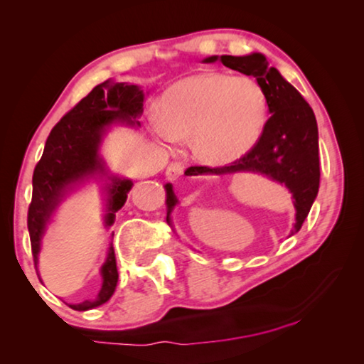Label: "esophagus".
<instances>
[{"label": "esophagus", "mask_w": 364, "mask_h": 364, "mask_svg": "<svg viewBox=\"0 0 364 364\" xmlns=\"http://www.w3.org/2000/svg\"><path fill=\"white\" fill-rule=\"evenodd\" d=\"M183 171H184L183 164L171 162L167 167V173H165V175H167L168 180H178V178L183 175Z\"/></svg>", "instance_id": "esophagus-1"}]
</instances>
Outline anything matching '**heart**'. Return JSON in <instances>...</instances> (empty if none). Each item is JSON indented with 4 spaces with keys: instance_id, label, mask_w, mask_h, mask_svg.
Here are the masks:
<instances>
[{
    "instance_id": "1",
    "label": "heart",
    "mask_w": 364,
    "mask_h": 364,
    "mask_svg": "<svg viewBox=\"0 0 364 364\" xmlns=\"http://www.w3.org/2000/svg\"><path fill=\"white\" fill-rule=\"evenodd\" d=\"M162 115L152 112L154 133L173 144L191 134L197 157L228 164L255 146L267 125L268 100L250 75L207 72L181 80L162 96Z\"/></svg>"
}]
</instances>
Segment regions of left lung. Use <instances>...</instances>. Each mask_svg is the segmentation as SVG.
I'll list each match as a JSON object with an SVG mask.
<instances>
[{
    "instance_id": "left-lung-1",
    "label": "left lung",
    "mask_w": 364,
    "mask_h": 364,
    "mask_svg": "<svg viewBox=\"0 0 364 364\" xmlns=\"http://www.w3.org/2000/svg\"><path fill=\"white\" fill-rule=\"evenodd\" d=\"M221 64L237 70L244 75H252L263 86L268 100L269 119L263 128L262 136L255 146L225 167H189L184 175H228L239 171H254L267 175L291 191L295 207V225L291 231L297 232L310 208L315 202L319 189V146L316 117L301 95L282 78L278 69L271 67L267 58L260 53L249 56H210L204 63ZM167 189V223L170 213L178 204L171 189Z\"/></svg>"
}]
</instances>
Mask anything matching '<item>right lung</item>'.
Wrapping results in <instances>:
<instances>
[{
  "label": "right lung",
  "instance_id": "add662e5",
  "mask_svg": "<svg viewBox=\"0 0 364 364\" xmlns=\"http://www.w3.org/2000/svg\"><path fill=\"white\" fill-rule=\"evenodd\" d=\"M144 93L136 85L117 83L107 80L95 86L91 93L83 97L75 107L70 109L46 139L45 151L33 171V193L28 205L27 226L35 268L38 263L41 237L48 221L56 210L59 202L77 183L95 175H106L104 162L100 159V144L102 134L112 123L139 125L136 120L143 114ZM133 186L132 180H120L109 176L106 226L115 220L127 202L128 193ZM102 289L95 301L70 305L77 311L91 310L112 297L119 281L114 247H109L106 263L101 268Z\"/></svg>",
  "mask_w": 364,
  "mask_h": 364
}]
</instances>
